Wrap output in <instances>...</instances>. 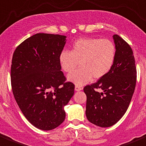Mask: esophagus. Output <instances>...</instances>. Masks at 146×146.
Instances as JSON below:
<instances>
[{
	"instance_id": "1",
	"label": "esophagus",
	"mask_w": 146,
	"mask_h": 146,
	"mask_svg": "<svg viewBox=\"0 0 146 146\" xmlns=\"http://www.w3.org/2000/svg\"><path fill=\"white\" fill-rule=\"evenodd\" d=\"M82 90V88L80 87V86H75V90H76V91H80V90Z\"/></svg>"
}]
</instances>
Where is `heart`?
<instances>
[{"mask_svg":"<svg viewBox=\"0 0 146 146\" xmlns=\"http://www.w3.org/2000/svg\"><path fill=\"white\" fill-rule=\"evenodd\" d=\"M116 48L113 41L98 38L76 40L70 51L64 50L59 55V63L66 73L73 71L80 63V67L68 76V80L81 86L94 79L106 76L113 66Z\"/></svg>","mask_w":146,"mask_h":146,"instance_id":"heart-1","label":"heart"}]
</instances>
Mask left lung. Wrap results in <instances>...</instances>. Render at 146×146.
Returning <instances> with one entry per match:
<instances>
[{"label":"left lung","instance_id":"8db88e82","mask_svg":"<svg viewBox=\"0 0 146 146\" xmlns=\"http://www.w3.org/2000/svg\"><path fill=\"white\" fill-rule=\"evenodd\" d=\"M113 38L116 48L113 66L96 83L83 88L87 96L86 117L103 128L112 126L123 116L136 84V67L131 46L118 35Z\"/></svg>","mask_w":146,"mask_h":146}]
</instances>
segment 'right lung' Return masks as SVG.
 Here are the masks:
<instances>
[{"label":"right lung","mask_w":146,"mask_h":146,"mask_svg":"<svg viewBox=\"0 0 146 146\" xmlns=\"http://www.w3.org/2000/svg\"><path fill=\"white\" fill-rule=\"evenodd\" d=\"M66 42L65 35L37 33L21 43L13 55L14 98L26 119L43 131L64 121V106L74 94V84L66 82L59 63Z\"/></svg>","instance_id":"obj_1"}]
</instances>
